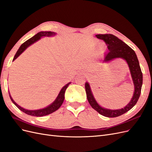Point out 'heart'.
I'll return each instance as SVG.
<instances>
[{
	"label": "heart",
	"instance_id": "obj_1",
	"mask_svg": "<svg viewBox=\"0 0 152 152\" xmlns=\"http://www.w3.org/2000/svg\"><path fill=\"white\" fill-rule=\"evenodd\" d=\"M104 49V45L103 44L100 45V46H99V50H100V51H103Z\"/></svg>",
	"mask_w": 152,
	"mask_h": 152
}]
</instances>
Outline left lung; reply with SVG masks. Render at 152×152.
I'll return each instance as SVG.
<instances>
[{
	"instance_id": "1",
	"label": "left lung",
	"mask_w": 152,
	"mask_h": 152,
	"mask_svg": "<svg viewBox=\"0 0 152 152\" xmlns=\"http://www.w3.org/2000/svg\"><path fill=\"white\" fill-rule=\"evenodd\" d=\"M99 39L103 40L107 45L109 50L105 55L104 61L108 62L115 58H122L127 61L130 69L131 74L134 85V93L131 102L126 107L120 110H109L103 108L98 104L91 93L89 84L86 82L85 88L87 100L91 107L102 115L107 117H116L126 113L136 104L138 100L142 84V74L134 50L122 40L112 34H98L96 35Z\"/></svg>"
}]
</instances>
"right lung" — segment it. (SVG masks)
Segmentation results:
<instances>
[{
	"label": "right lung",
	"instance_id": "add662e5",
	"mask_svg": "<svg viewBox=\"0 0 152 152\" xmlns=\"http://www.w3.org/2000/svg\"><path fill=\"white\" fill-rule=\"evenodd\" d=\"M55 35V33H54V32H52V31H40V32H39V33L35 35H34V37H32L31 38H30L28 40H27L26 42H25L23 44H22V45H21L20 48H19V49H18V51L16 52L15 57H14L13 61L15 60V59H16L18 56H19L26 49V48H28L30 45H31V44H33L35 42H36L37 40H39L41 37H45V36L50 37V36H52V35ZM70 84V82H69V83H68L66 86H65L63 87V88L61 90V91L59 92V93L58 96L57 98L51 104H50L49 107H48L46 108H43V109H40V110H26V109L23 108L22 107H20V106H19L15 102V101L12 99V98H11V96L10 95V98L12 102V103L15 104L16 106V107L23 112H24L26 114L29 115H31V116L42 117V116L47 115H49L50 113H51L55 112L56 110H57L59 107H61L62 103H63L64 99H65V91L68 87V85Z\"/></svg>",
	"mask_w": 152,
	"mask_h": 152
}]
</instances>
